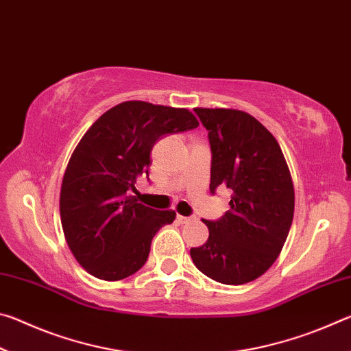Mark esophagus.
<instances>
[{"mask_svg": "<svg viewBox=\"0 0 351 351\" xmlns=\"http://www.w3.org/2000/svg\"><path fill=\"white\" fill-rule=\"evenodd\" d=\"M178 221H180L181 224H186V223H190L193 219V217H182V215H178Z\"/></svg>", "mask_w": 351, "mask_h": 351, "instance_id": "esophagus-1", "label": "esophagus"}]
</instances>
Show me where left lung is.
Masks as SVG:
<instances>
[{
    "mask_svg": "<svg viewBox=\"0 0 351 351\" xmlns=\"http://www.w3.org/2000/svg\"><path fill=\"white\" fill-rule=\"evenodd\" d=\"M209 132L210 192L232 190L230 209L204 219L209 239L190 249L197 268L212 280L243 285L277 260L294 217V187L282 148L257 119L229 108H195Z\"/></svg>",
    "mask_w": 351,
    "mask_h": 351,
    "instance_id": "obj_1",
    "label": "left lung"
}]
</instances>
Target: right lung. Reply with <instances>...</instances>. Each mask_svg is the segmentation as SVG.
<instances>
[{"mask_svg": "<svg viewBox=\"0 0 351 351\" xmlns=\"http://www.w3.org/2000/svg\"><path fill=\"white\" fill-rule=\"evenodd\" d=\"M198 125L186 108L130 100L83 134L63 176L60 218L71 252L91 276L116 282L145 265L154 234L176 213L147 207L127 192L148 176L158 139Z\"/></svg>", "mask_w": 351, "mask_h": 351, "instance_id": "1", "label": "right lung"}]
</instances>
